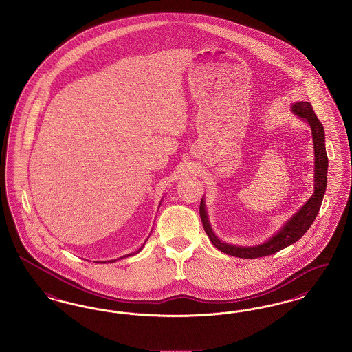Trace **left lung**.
<instances>
[{"label": "left lung", "mask_w": 352, "mask_h": 352, "mask_svg": "<svg viewBox=\"0 0 352 352\" xmlns=\"http://www.w3.org/2000/svg\"><path fill=\"white\" fill-rule=\"evenodd\" d=\"M292 111L297 114L300 118H302L305 122L309 123L311 129L313 144H314V193L306 201L305 205L296 214H293V217L283 225V228L278 230L271 239H268L263 245H254V247L229 245L219 241L215 236L214 231L209 223V218L205 209V201L202 197L199 204V217L204 225V230L208 234L213 245L228 255L243 258V259H255V258L276 254L277 251L296 243L300 238H302V235L313 225L316 217L320 212L322 199L326 192L327 167H329V159L324 148V130L310 102H306V101L296 102L294 105H292Z\"/></svg>", "instance_id": "obj_1"}]
</instances>
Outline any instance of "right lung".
Returning <instances> with one entry per match:
<instances>
[{
	"mask_svg": "<svg viewBox=\"0 0 352 352\" xmlns=\"http://www.w3.org/2000/svg\"><path fill=\"white\" fill-rule=\"evenodd\" d=\"M142 248H143V247H140V248L138 250L137 254L140 251V250H142ZM131 255H134V254H130V255H126V256H131ZM126 256H123V258H126ZM111 261H116V260H107V261H101V263H111Z\"/></svg>",
	"mask_w": 352,
	"mask_h": 352,
	"instance_id": "add662e5",
	"label": "right lung"
}]
</instances>
